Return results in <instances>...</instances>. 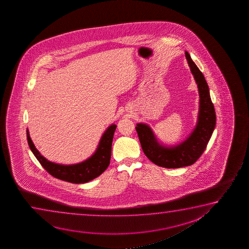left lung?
<instances>
[{
  "label": "left lung",
  "instance_id": "8db88e82",
  "mask_svg": "<svg viewBox=\"0 0 249 249\" xmlns=\"http://www.w3.org/2000/svg\"><path fill=\"white\" fill-rule=\"evenodd\" d=\"M185 57L197 84L200 98L197 123L194 130L183 142L167 146L158 141L149 125L138 123L135 127L143 153L149 160L159 167L178 168L195 163L208 145L216 125L214 106L212 103L204 75L191 59L188 52H185Z\"/></svg>",
  "mask_w": 249,
  "mask_h": 249
}]
</instances>
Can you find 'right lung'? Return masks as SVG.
Returning <instances> with one entry per match:
<instances>
[{"instance_id":"add662e5","label":"right lung","mask_w":249,"mask_h":249,"mask_svg":"<svg viewBox=\"0 0 249 249\" xmlns=\"http://www.w3.org/2000/svg\"><path fill=\"white\" fill-rule=\"evenodd\" d=\"M116 128V124H111L108 126L99 140V145L95 152L87 160L71 165L52 162L41 156V153L35 147L27 128L28 143L32 153L34 154L35 157H36V159L48 174L58 179L67 181L70 183L83 184L99 177L109 166L111 157L113 136Z\"/></svg>"}]
</instances>
